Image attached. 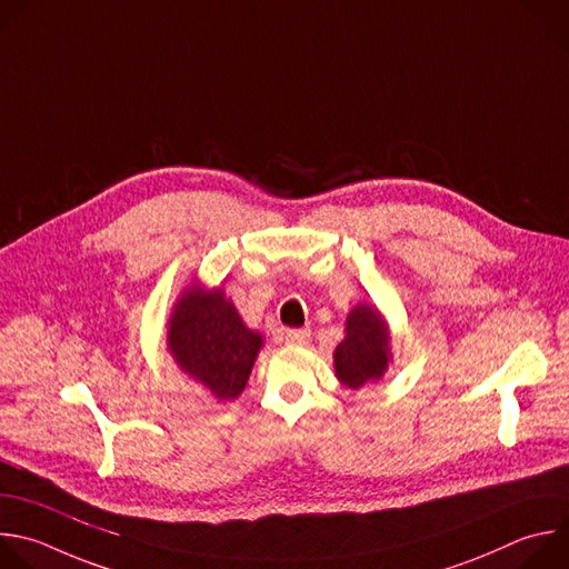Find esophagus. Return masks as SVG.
Segmentation results:
<instances>
[{"mask_svg":"<svg viewBox=\"0 0 569 569\" xmlns=\"http://www.w3.org/2000/svg\"><path fill=\"white\" fill-rule=\"evenodd\" d=\"M309 336H311V329H287V333H284V343L287 346H305L307 340H309Z\"/></svg>","mask_w":569,"mask_h":569,"instance_id":"obj_1","label":"esophagus"}]
</instances>
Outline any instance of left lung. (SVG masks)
Segmentation results:
<instances>
[{
	"mask_svg": "<svg viewBox=\"0 0 569 569\" xmlns=\"http://www.w3.org/2000/svg\"><path fill=\"white\" fill-rule=\"evenodd\" d=\"M390 331L381 311L368 302L357 305L346 320V338L333 352L338 381L350 390L379 381L390 363Z\"/></svg>",
	"mask_w": 569,
	"mask_h": 569,
	"instance_id": "obj_1",
	"label": "left lung"
}]
</instances>
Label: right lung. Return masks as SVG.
I'll return each instance as SVG.
<instances>
[{"mask_svg":"<svg viewBox=\"0 0 569 569\" xmlns=\"http://www.w3.org/2000/svg\"><path fill=\"white\" fill-rule=\"evenodd\" d=\"M264 340L249 329L221 289L190 284L168 322V350L174 363L214 399H238Z\"/></svg>","mask_w":569,"mask_h":569,"instance_id":"add662e5","label":"right lung"}]
</instances>
